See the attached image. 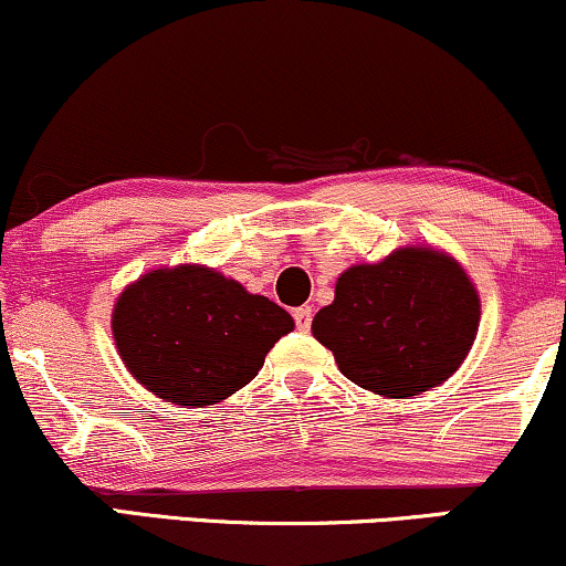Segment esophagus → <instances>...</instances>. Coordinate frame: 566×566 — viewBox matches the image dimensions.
Masks as SVG:
<instances>
[{"label":"esophagus","instance_id":"1","mask_svg":"<svg viewBox=\"0 0 566 566\" xmlns=\"http://www.w3.org/2000/svg\"><path fill=\"white\" fill-rule=\"evenodd\" d=\"M292 318H295L300 332H307V328H311V321H313V311L307 305L295 307V311H292Z\"/></svg>","mask_w":566,"mask_h":566}]
</instances>
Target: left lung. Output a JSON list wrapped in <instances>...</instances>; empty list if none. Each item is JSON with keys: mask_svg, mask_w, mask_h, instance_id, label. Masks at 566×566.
Here are the masks:
<instances>
[{"mask_svg": "<svg viewBox=\"0 0 566 566\" xmlns=\"http://www.w3.org/2000/svg\"><path fill=\"white\" fill-rule=\"evenodd\" d=\"M481 321L475 284L441 250L399 248L336 279L313 336L349 381L384 397H415L447 381L468 357Z\"/></svg>", "mask_w": 566, "mask_h": 566, "instance_id": "8db88e82", "label": "left lung"}]
</instances>
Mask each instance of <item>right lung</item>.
Segmentation results:
<instances>
[{
	"label": "right lung",
	"mask_w": 566,
	"mask_h": 566,
	"mask_svg": "<svg viewBox=\"0 0 566 566\" xmlns=\"http://www.w3.org/2000/svg\"><path fill=\"white\" fill-rule=\"evenodd\" d=\"M292 328L284 307L198 263L148 271L112 313L114 345L135 381L185 407L232 397Z\"/></svg>",
	"instance_id": "obj_1"
}]
</instances>
